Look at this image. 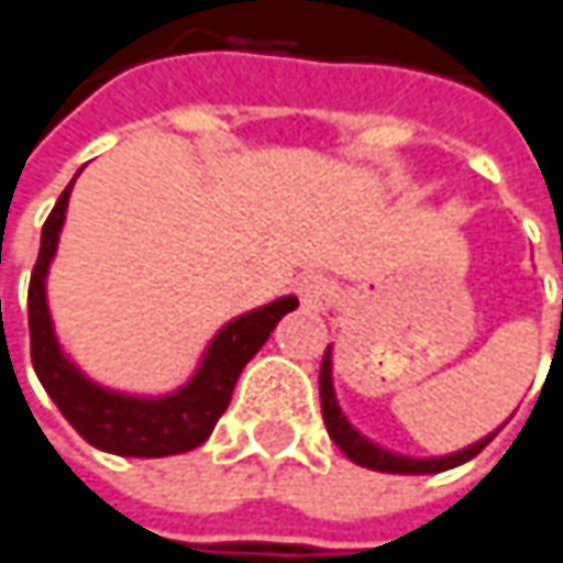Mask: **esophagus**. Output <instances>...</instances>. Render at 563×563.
I'll use <instances>...</instances> for the list:
<instances>
[{"label": "esophagus", "mask_w": 563, "mask_h": 563, "mask_svg": "<svg viewBox=\"0 0 563 563\" xmlns=\"http://www.w3.org/2000/svg\"><path fill=\"white\" fill-rule=\"evenodd\" d=\"M296 292H299L302 309H309V312H319V309H325V306L332 302V283L325 280L322 274L302 277L299 286H296Z\"/></svg>", "instance_id": "34e87169"}]
</instances>
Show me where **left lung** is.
<instances>
[{"mask_svg":"<svg viewBox=\"0 0 563 563\" xmlns=\"http://www.w3.org/2000/svg\"><path fill=\"white\" fill-rule=\"evenodd\" d=\"M319 400H322V420H325V430L329 437L335 440V446L358 466L365 470H378V473H404V476H423V473H443V470H453L466 460H473L476 453H483L489 446V440L499 433H489L483 437L479 443L460 450V453H450V456H430V460H413V456H400L391 453L378 443H372L368 437H362L342 413L339 400H335V388H332V352L325 349L322 355V368H319Z\"/></svg>","mask_w":563,"mask_h":563,"instance_id":"left-lung-1","label":"left lung"}]
</instances>
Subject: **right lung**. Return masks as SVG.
Returning a JSON list of instances; mask_svg holds the SVG:
<instances>
[{
	"label": "right lung",
	"mask_w": 563,
	"mask_h": 563,
	"mask_svg": "<svg viewBox=\"0 0 563 563\" xmlns=\"http://www.w3.org/2000/svg\"><path fill=\"white\" fill-rule=\"evenodd\" d=\"M70 188L74 181L60 191L57 205L42 228V251H38L32 283H29V335H32L35 375L57 404V410L67 417V423L90 446L117 453V456L188 453L211 437L218 417L231 404V394L244 365L261 352L274 325L299 306V299L283 296L271 306H261L254 312L231 319L211 339L191 382L181 385L178 391L166 397H133V394L107 391L93 385L90 378H84L60 352L52 312H48V296H45V277L57 251V234L64 224Z\"/></svg>",
	"instance_id": "1"
}]
</instances>
